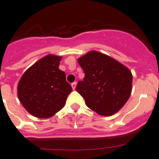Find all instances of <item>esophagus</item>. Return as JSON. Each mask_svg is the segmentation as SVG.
<instances>
[{
	"label": "esophagus",
	"instance_id": "obj_1",
	"mask_svg": "<svg viewBox=\"0 0 159 159\" xmlns=\"http://www.w3.org/2000/svg\"><path fill=\"white\" fill-rule=\"evenodd\" d=\"M75 87H76V83L74 82L71 84V88H72L73 90H75Z\"/></svg>",
	"mask_w": 159,
	"mask_h": 159
}]
</instances>
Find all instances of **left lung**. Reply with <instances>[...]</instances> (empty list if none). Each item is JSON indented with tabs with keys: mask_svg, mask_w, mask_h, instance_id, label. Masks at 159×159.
<instances>
[{
	"mask_svg": "<svg viewBox=\"0 0 159 159\" xmlns=\"http://www.w3.org/2000/svg\"><path fill=\"white\" fill-rule=\"evenodd\" d=\"M78 62L85 75L75 90L87 106L104 116L119 111L131 93V71L115 59L96 51L84 55Z\"/></svg>",
	"mask_w": 159,
	"mask_h": 159,
	"instance_id": "1",
	"label": "left lung"
}]
</instances>
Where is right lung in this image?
<instances>
[{
    "label": "right lung",
    "instance_id": "add662e5",
    "mask_svg": "<svg viewBox=\"0 0 159 159\" xmlns=\"http://www.w3.org/2000/svg\"><path fill=\"white\" fill-rule=\"evenodd\" d=\"M61 59L54 55L43 57L25 71L18 83L20 102L35 117L54 116L64 107L72 91L65 73L59 69Z\"/></svg>",
    "mask_w": 159,
    "mask_h": 159
}]
</instances>
